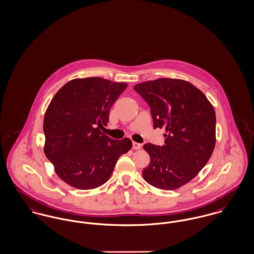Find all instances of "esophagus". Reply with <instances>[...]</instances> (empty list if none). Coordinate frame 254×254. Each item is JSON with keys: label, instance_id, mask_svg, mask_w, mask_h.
Segmentation results:
<instances>
[{"label": "esophagus", "instance_id": "34e87169", "mask_svg": "<svg viewBox=\"0 0 254 254\" xmlns=\"http://www.w3.org/2000/svg\"><path fill=\"white\" fill-rule=\"evenodd\" d=\"M141 148V145L139 144V143H137V142H132V149H134V150H139Z\"/></svg>", "mask_w": 254, "mask_h": 254}]
</instances>
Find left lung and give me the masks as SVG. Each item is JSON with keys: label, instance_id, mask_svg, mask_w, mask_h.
I'll return each instance as SVG.
<instances>
[{"label": "left lung", "instance_id": "8db88e82", "mask_svg": "<svg viewBox=\"0 0 254 254\" xmlns=\"http://www.w3.org/2000/svg\"><path fill=\"white\" fill-rule=\"evenodd\" d=\"M134 90L150 105L154 127L165 128L162 147L143 146L150 156L143 178L156 189L177 190L201 171L214 152V106L195 86L182 79L147 81Z\"/></svg>", "mask_w": 254, "mask_h": 254}]
</instances>
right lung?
Masks as SVG:
<instances>
[{
  "mask_svg": "<svg viewBox=\"0 0 254 254\" xmlns=\"http://www.w3.org/2000/svg\"><path fill=\"white\" fill-rule=\"evenodd\" d=\"M127 87V83L101 77L73 79L50 101L43 119V151L59 178L70 187L93 190L102 186L119 157L131 149L130 139L114 140L100 130Z\"/></svg>",
  "mask_w": 254,
  "mask_h": 254,
  "instance_id": "add662e5",
  "label": "right lung"
}]
</instances>
